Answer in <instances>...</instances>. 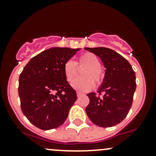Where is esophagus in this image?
<instances>
[{"mask_svg":"<svg viewBox=\"0 0 156 156\" xmlns=\"http://www.w3.org/2000/svg\"><path fill=\"white\" fill-rule=\"evenodd\" d=\"M82 96H83V94H81V93H77V97H78V98L81 97H82Z\"/></svg>","mask_w":156,"mask_h":156,"instance_id":"esophagus-1","label":"esophagus"}]
</instances>
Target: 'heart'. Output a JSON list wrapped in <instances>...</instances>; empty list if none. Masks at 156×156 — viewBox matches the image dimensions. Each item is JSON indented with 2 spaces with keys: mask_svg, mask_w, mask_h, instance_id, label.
Masks as SVG:
<instances>
[{
  "mask_svg": "<svg viewBox=\"0 0 156 156\" xmlns=\"http://www.w3.org/2000/svg\"><path fill=\"white\" fill-rule=\"evenodd\" d=\"M100 59L97 55L93 53H82L78 57L76 62L72 59H69L65 62L63 72L66 78L69 82L74 80L78 73V67L85 66L81 71V76L76 78L72 83V87L79 92H87L94 87V82L99 85L103 79V72L100 67Z\"/></svg>",
  "mask_w": 156,
  "mask_h": 156,
  "instance_id": "obj_1",
  "label": "heart"
}]
</instances>
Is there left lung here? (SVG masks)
<instances>
[{"label":"left lung","instance_id":"obj_1","mask_svg":"<svg viewBox=\"0 0 156 156\" xmlns=\"http://www.w3.org/2000/svg\"><path fill=\"white\" fill-rule=\"evenodd\" d=\"M84 49L99 56L106 69L103 82L97 90L98 94H87L90 103L86 113L97 126H115L125 119L131 107L136 86L135 72L128 61L112 49ZM101 93L103 96H99Z\"/></svg>","mask_w":156,"mask_h":156}]
</instances>
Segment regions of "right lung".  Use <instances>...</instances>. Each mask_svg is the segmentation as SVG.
Here are the masks:
<instances>
[{"label": "right lung", "mask_w": 156, "mask_h": 156, "mask_svg": "<svg viewBox=\"0 0 156 156\" xmlns=\"http://www.w3.org/2000/svg\"><path fill=\"white\" fill-rule=\"evenodd\" d=\"M81 49L51 48L33 57L19 78L21 109L28 120L41 130L65 122L77 94L66 81L65 62Z\"/></svg>", "instance_id": "right-lung-1"}]
</instances>
